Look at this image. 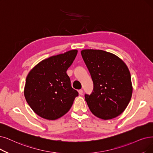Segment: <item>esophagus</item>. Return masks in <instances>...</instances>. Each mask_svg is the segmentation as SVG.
<instances>
[{
  "label": "esophagus",
  "instance_id": "esophagus-1",
  "mask_svg": "<svg viewBox=\"0 0 153 153\" xmlns=\"http://www.w3.org/2000/svg\"><path fill=\"white\" fill-rule=\"evenodd\" d=\"M78 93H79V94H80V95H82L83 93V91L82 90H78Z\"/></svg>",
  "mask_w": 153,
  "mask_h": 153
}]
</instances>
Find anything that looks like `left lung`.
I'll use <instances>...</instances> for the list:
<instances>
[{"mask_svg":"<svg viewBox=\"0 0 153 153\" xmlns=\"http://www.w3.org/2000/svg\"><path fill=\"white\" fill-rule=\"evenodd\" d=\"M81 54L94 82L85 101L92 114L103 120L123 113L131 99L132 85L129 68L114 54L100 50H83Z\"/></svg>","mask_w":153,"mask_h":153,"instance_id":"8db88e82","label":"left lung"}]
</instances>
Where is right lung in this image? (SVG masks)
<instances>
[{"instance_id":"obj_1","label":"right lung","mask_w":153,"mask_h":153,"mask_svg":"<svg viewBox=\"0 0 153 153\" xmlns=\"http://www.w3.org/2000/svg\"><path fill=\"white\" fill-rule=\"evenodd\" d=\"M77 53L73 50L42 60L29 72L24 94L28 105L39 117L56 120L71 107L78 93L71 87L66 71Z\"/></svg>"}]
</instances>
